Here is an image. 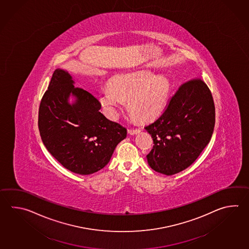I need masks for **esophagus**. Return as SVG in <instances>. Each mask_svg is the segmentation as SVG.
I'll return each mask as SVG.
<instances>
[{
	"mask_svg": "<svg viewBox=\"0 0 249 249\" xmlns=\"http://www.w3.org/2000/svg\"><path fill=\"white\" fill-rule=\"evenodd\" d=\"M141 130L139 129V128H129L128 130H127V132L129 135H136V134H138V133L140 132Z\"/></svg>",
	"mask_w": 249,
	"mask_h": 249,
	"instance_id": "esophagus-1",
	"label": "esophagus"
}]
</instances>
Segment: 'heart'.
Wrapping results in <instances>:
<instances>
[{
	"label": "heart",
	"instance_id": "1",
	"mask_svg": "<svg viewBox=\"0 0 249 249\" xmlns=\"http://www.w3.org/2000/svg\"><path fill=\"white\" fill-rule=\"evenodd\" d=\"M170 93V82L163 74L137 71L113 77L110 86L102 89L98 100L112 119L118 117V108L129 102L134 116L149 121L162 112Z\"/></svg>",
	"mask_w": 249,
	"mask_h": 249
}]
</instances>
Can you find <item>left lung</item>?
<instances>
[{"label":"left lung","mask_w":249,"mask_h":249,"mask_svg":"<svg viewBox=\"0 0 249 249\" xmlns=\"http://www.w3.org/2000/svg\"><path fill=\"white\" fill-rule=\"evenodd\" d=\"M214 122V104L207 84L200 78L184 82L162 114L144 127L154 143L148 164L167 176L183 171L208 145Z\"/></svg>","instance_id":"left-lung-1"}]
</instances>
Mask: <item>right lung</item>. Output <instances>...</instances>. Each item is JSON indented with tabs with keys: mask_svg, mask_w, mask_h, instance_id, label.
<instances>
[{
	"mask_svg": "<svg viewBox=\"0 0 249 249\" xmlns=\"http://www.w3.org/2000/svg\"><path fill=\"white\" fill-rule=\"evenodd\" d=\"M73 83L67 71L55 70L41 98L38 127L43 144L63 167L89 175L107 166L127 129L106 118L97 98ZM71 94L77 98L71 105Z\"/></svg>",
	"mask_w": 249,
	"mask_h": 249,
	"instance_id": "obj_1",
	"label": "right lung"
}]
</instances>
